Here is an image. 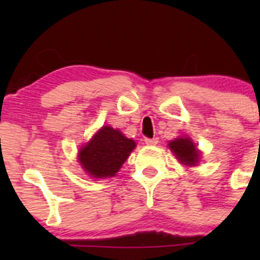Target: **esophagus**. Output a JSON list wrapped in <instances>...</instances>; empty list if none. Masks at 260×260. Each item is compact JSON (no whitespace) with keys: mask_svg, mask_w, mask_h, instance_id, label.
Instances as JSON below:
<instances>
[{"mask_svg":"<svg viewBox=\"0 0 260 260\" xmlns=\"http://www.w3.org/2000/svg\"><path fill=\"white\" fill-rule=\"evenodd\" d=\"M147 146H156L158 143V138H145Z\"/></svg>","mask_w":260,"mask_h":260,"instance_id":"1","label":"esophagus"}]
</instances>
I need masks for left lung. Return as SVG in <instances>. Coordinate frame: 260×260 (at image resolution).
Instances as JSON below:
<instances>
[{
	"mask_svg": "<svg viewBox=\"0 0 260 260\" xmlns=\"http://www.w3.org/2000/svg\"><path fill=\"white\" fill-rule=\"evenodd\" d=\"M169 147L182 165H186V166L198 165L200 159V151L191 138L179 137L174 141H170Z\"/></svg>",
	"mask_w": 260,
	"mask_h": 260,
	"instance_id": "left-lung-1",
	"label": "left lung"
}]
</instances>
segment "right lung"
Instances as JSON below:
<instances>
[{
  "label": "right lung",
  "instance_id": "right-lung-1",
  "mask_svg": "<svg viewBox=\"0 0 260 260\" xmlns=\"http://www.w3.org/2000/svg\"><path fill=\"white\" fill-rule=\"evenodd\" d=\"M135 147V141L123 136L119 129L103 125L79 149L78 159L86 175L93 179L113 177Z\"/></svg>",
  "mask_w": 260,
  "mask_h": 260
}]
</instances>
